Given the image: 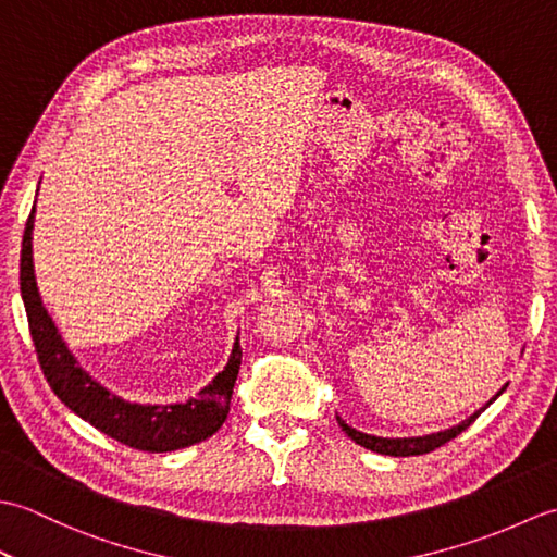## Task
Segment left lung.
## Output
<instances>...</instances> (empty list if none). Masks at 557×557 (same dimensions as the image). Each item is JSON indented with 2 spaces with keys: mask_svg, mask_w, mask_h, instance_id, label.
Masks as SVG:
<instances>
[{
  "mask_svg": "<svg viewBox=\"0 0 557 557\" xmlns=\"http://www.w3.org/2000/svg\"><path fill=\"white\" fill-rule=\"evenodd\" d=\"M505 389V387H503ZM503 389L498 395H495L493 399H488L486 405H483L481 409H476L474 413H471L469 419H465L461 423L453 425V429H445V431H437V433H429V435H413V437H381V435H369V433H361L357 429H351V425H347L345 421H342L337 417V423L339 429L345 431L354 443L371 449V453H377V455H389V457H411V455H425V453H433L435 447L445 445L447 441H453V437H457L461 431L469 429L471 423H474L481 411H486L488 405H493L495 399H498L503 395Z\"/></svg>",
  "mask_w": 557,
  "mask_h": 557,
  "instance_id": "obj_1",
  "label": "left lung"
}]
</instances>
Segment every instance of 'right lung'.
<instances>
[{
	"label": "right lung",
	"instance_id": "obj_1",
	"mask_svg": "<svg viewBox=\"0 0 557 557\" xmlns=\"http://www.w3.org/2000/svg\"><path fill=\"white\" fill-rule=\"evenodd\" d=\"M33 222L35 206L21 244V299L26 306L40 369L54 395L100 433L144 453H172L218 433L230 413L232 389L242 366L239 335L234 339L227 366L196 397L176 405H138L120 397L81 369L42 306L33 268Z\"/></svg>",
	"mask_w": 557,
	"mask_h": 557
}]
</instances>
